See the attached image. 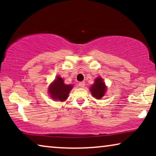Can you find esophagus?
Returning a JSON list of instances; mask_svg holds the SVG:
<instances>
[{"instance_id":"1","label":"esophagus","mask_w":156,"mask_h":156,"mask_svg":"<svg viewBox=\"0 0 156 156\" xmlns=\"http://www.w3.org/2000/svg\"><path fill=\"white\" fill-rule=\"evenodd\" d=\"M84 86H85V83L84 82H80L78 84V87H80V88H83V87H84Z\"/></svg>"}]
</instances>
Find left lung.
Segmentation results:
<instances>
[{"label":"left lung","instance_id":"left-lung-1","mask_svg":"<svg viewBox=\"0 0 156 156\" xmlns=\"http://www.w3.org/2000/svg\"><path fill=\"white\" fill-rule=\"evenodd\" d=\"M90 91L91 94L96 99H100L104 97V94L106 92V87L104 84L103 80L101 78L99 77L95 80L94 84L91 87Z\"/></svg>","mask_w":156,"mask_h":156}]
</instances>
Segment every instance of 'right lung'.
<instances>
[{
    "instance_id": "obj_1",
    "label": "right lung",
    "mask_w": 156,
    "mask_h": 156,
    "mask_svg": "<svg viewBox=\"0 0 156 156\" xmlns=\"http://www.w3.org/2000/svg\"><path fill=\"white\" fill-rule=\"evenodd\" d=\"M72 89V85L65 84L62 78L57 76L56 80L49 87V92L53 99L63 101L67 99Z\"/></svg>"
}]
</instances>
